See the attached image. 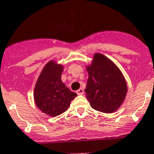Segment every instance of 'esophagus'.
Returning <instances> with one entry per match:
<instances>
[{
  "label": "esophagus",
  "instance_id": "esophagus-1",
  "mask_svg": "<svg viewBox=\"0 0 154 154\" xmlns=\"http://www.w3.org/2000/svg\"><path fill=\"white\" fill-rule=\"evenodd\" d=\"M77 95H83V93H84V90H83L82 88H80V89H79L77 91Z\"/></svg>",
  "mask_w": 154,
  "mask_h": 154
}]
</instances>
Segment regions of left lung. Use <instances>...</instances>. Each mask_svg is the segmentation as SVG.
I'll return each instance as SVG.
<instances>
[{"label":"left lung","mask_w":154,"mask_h":154,"mask_svg":"<svg viewBox=\"0 0 154 154\" xmlns=\"http://www.w3.org/2000/svg\"><path fill=\"white\" fill-rule=\"evenodd\" d=\"M86 98L91 107L103 113H113L121 105L127 92L126 80L113 62L96 53L87 68Z\"/></svg>","instance_id":"8db88e82"}]
</instances>
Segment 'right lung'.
Returning a JSON list of instances; mask_svg holds the SVG:
<instances>
[{"instance_id":"right-lung-1","label":"right lung","mask_w":154,"mask_h":154,"mask_svg":"<svg viewBox=\"0 0 154 154\" xmlns=\"http://www.w3.org/2000/svg\"><path fill=\"white\" fill-rule=\"evenodd\" d=\"M63 67L50 62L41 72L34 88V100L38 108L47 114L56 117L69 107L77 93L62 83Z\"/></svg>"}]
</instances>
